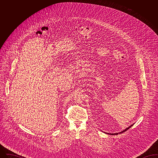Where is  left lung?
<instances>
[{"label":"left lung","mask_w":158,"mask_h":158,"mask_svg":"<svg viewBox=\"0 0 158 158\" xmlns=\"http://www.w3.org/2000/svg\"><path fill=\"white\" fill-rule=\"evenodd\" d=\"M133 126V124H132V125H131V126H129V127H128L127 128H126V129H125V130H123V131H121V132H120V133H106V134H109V135H118V133H123V132H124V131H127V130L128 129H129V128H130L131 127V126Z\"/></svg>","instance_id":"1"}]
</instances>
